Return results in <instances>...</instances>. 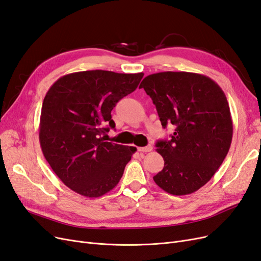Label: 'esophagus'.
<instances>
[{
    "label": "esophagus",
    "mask_w": 261,
    "mask_h": 261,
    "mask_svg": "<svg viewBox=\"0 0 261 261\" xmlns=\"http://www.w3.org/2000/svg\"><path fill=\"white\" fill-rule=\"evenodd\" d=\"M152 150V146H146V147H140L138 148L139 152H150Z\"/></svg>",
    "instance_id": "esophagus-1"
}]
</instances>
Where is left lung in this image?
<instances>
[{
    "label": "left lung",
    "mask_w": 261,
    "mask_h": 261,
    "mask_svg": "<svg viewBox=\"0 0 261 261\" xmlns=\"http://www.w3.org/2000/svg\"><path fill=\"white\" fill-rule=\"evenodd\" d=\"M162 126H175L170 140L156 142L164 167L154 182L169 194L186 195L211 180L227 156L233 125L227 97L208 76L159 72L142 80Z\"/></svg>",
    "instance_id": "1"
}]
</instances>
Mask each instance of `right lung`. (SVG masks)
<instances>
[{
    "mask_svg": "<svg viewBox=\"0 0 261 261\" xmlns=\"http://www.w3.org/2000/svg\"><path fill=\"white\" fill-rule=\"evenodd\" d=\"M142 76L82 71L61 76L45 95L40 145L54 173L71 190L98 197L119 184L136 148L105 141L101 135L115 127L112 109Z\"/></svg>",
    "mask_w": 261,
    "mask_h": 261,
    "instance_id": "obj_1",
    "label": "right lung"
}]
</instances>
